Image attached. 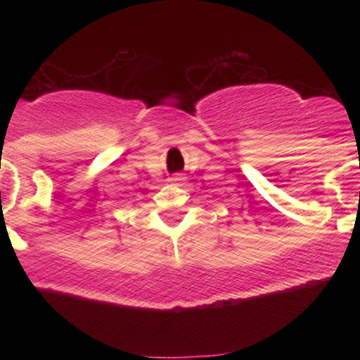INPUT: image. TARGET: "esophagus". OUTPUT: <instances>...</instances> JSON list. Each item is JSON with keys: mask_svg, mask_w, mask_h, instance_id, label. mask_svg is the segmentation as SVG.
Listing matches in <instances>:
<instances>
[{"mask_svg": "<svg viewBox=\"0 0 360 360\" xmlns=\"http://www.w3.org/2000/svg\"><path fill=\"white\" fill-rule=\"evenodd\" d=\"M184 179H186V177L177 172V174H172L171 179H169V181H171V183H174V184H183Z\"/></svg>", "mask_w": 360, "mask_h": 360, "instance_id": "obj_1", "label": "esophagus"}]
</instances>
